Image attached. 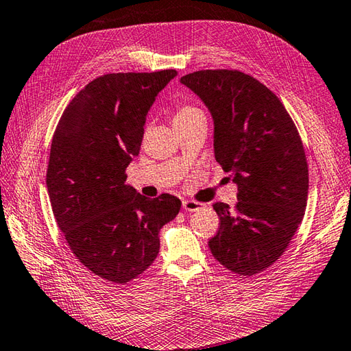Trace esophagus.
Wrapping results in <instances>:
<instances>
[{
	"label": "esophagus",
	"instance_id": "esophagus-1",
	"mask_svg": "<svg viewBox=\"0 0 351 351\" xmlns=\"http://www.w3.org/2000/svg\"><path fill=\"white\" fill-rule=\"evenodd\" d=\"M182 208L185 211H197L202 208V204L196 201H187V199H185V201H182Z\"/></svg>",
	"mask_w": 351,
	"mask_h": 351
}]
</instances>
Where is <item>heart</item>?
I'll list each match as a JSON object with an SVG mask.
<instances>
[{"mask_svg":"<svg viewBox=\"0 0 351 351\" xmlns=\"http://www.w3.org/2000/svg\"><path fill=\"white\" fill-rule=\"evenodd\" d=\"M202 117H204V112L197 106L184 103V105H178L175 109L173 125H178V123H187L196 119H202Z\"/></svg>","mask_w":351,"mask_h":351,"instance_id":"b5f03b06","label":"heart"}]
</instances>
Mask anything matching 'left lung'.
Instances as JSON below:
<instances>
[{
    "label": "left lung",
    "mask_w": 351,
    "mask_h": 351,
    "mask_svg": "<svg viewBox=\"0 0 351 351\" xmlns=\"http://www.w3.org/2000/svg\"><path fill=\"white\" fill-rule=\"evenodd\" d=\"M211 114L215 158L237 185L236 208L216 202L221 226L208 246L219 263L240 276L269 267L303 221L308 170L292 119L263 84L232 70L184 75Z\"/></svg>",
    "instance_id": "1"
}]
</instances>
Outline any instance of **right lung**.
<instances>
[{
    "label": "right lung",
    "instance_id": "right-lung-1",
    "mask_svg": "<svg viewBox=\"0 0 351 351\" xmlns=\"http://www.w3.org/2000/svg\"><path fill=\"white\" fill-rule=\"evenodd\" d=\"M175 70L105 74L82 89L54 130L47 190L66 243L82 265L117 285L138 277L160 252V231L181 208L126 184L144 125Z\"/></svg>",
    "mask_w": 351,
    "mask_h": 351
}]
</instances>
